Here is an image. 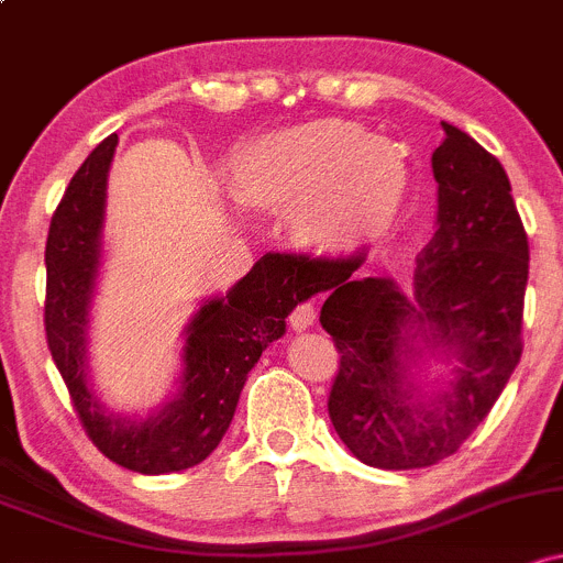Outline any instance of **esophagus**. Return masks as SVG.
Listing matches in <instances>:
<instances>
[{
    "mask_svg": "<svg viewBox=\"0 0 563 563\" xmlns=\"http://www.w3.org/2000/svg\"><path fill=\"white\" fill-rule=\"evenodd\" d=\"M313 322H317V308H313V303L295 306V311L289 313V328H292L295 332L308 330Z\"/></svg>",
    "mask_w": 563,
    "mask_h": 563,
    "instance_id": "esophagus-1",
    "label": "esophagus"
}]
</instances>
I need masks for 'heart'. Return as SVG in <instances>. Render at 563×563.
<instances>
[{
    "instance_id": "heart-1",
    "label": "heart",
    "mask_w": 563,
    "mask_h": 563,
    "mask_svg": "<svg viewBox=\"0 0 563 563\" xmlns=\"http://www.w3.org/2000/svg\"><path fill=\"white\" fill-rule=\"evenodd\" d=\"M405 183L395 144L346 120L274 131L235 158L239 196L260 207H292L295 233L322 252L367 239L397 209Z\"/></svg>"
}]
</instances>
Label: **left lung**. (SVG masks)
Returning <instances> with one entry per match:
<instances>
[{
  "instance_id": "left-lung-1",
  "label": "left lung",
  "mask_w": 563,
  "mask_h": 563,
  "mask_svg": "<svg viewBox=\"0 0 563 563\" xmlns=\"http://www.w3.org/2000/svg\"><path fill=\"white\" fill-rule=\"evenodd\" d=\"M443 131L432 153L434 235L408 292L389 276L356 279L362 255H276L308 298L328 292L319 322L341 352L330 419L346 449L378 470L451 456L521 360L529 241L510 179L473 136L451 123Z\"/></svg>"
}]
</instances>
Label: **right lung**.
I'll return each instance as SVG.
<instances>
[{
  "label": "right lung",
  "mask_w": 563,
  "mask_h": 563,
  "mask_svg": "<svg viewBox=\"0 0 563 563\" xmlns=\"http://www.w3.org/2000/svg\"><path fill=\"white\" fill-rule=\"evenodd\" d=\"M118 136L104 139L77 168L51 220L45 246V332L77 416L93 445L142 475L196 467L231 427L246 376L287 332L292 308L308 300L282 274L276 255L260 257L225 295H211L185 324L183 371L172 397L147 416L101 402L90 380V311L104 260L107 177Z\"/></svg>",
  "instance_id": "1"
}]
</instances>
